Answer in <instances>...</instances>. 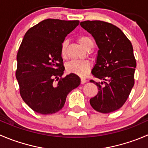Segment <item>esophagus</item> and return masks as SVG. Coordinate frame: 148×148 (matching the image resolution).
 <instances>
[{
  "label": "esophagus",
  "instance_id": "34e87169",
  "mask_svg": "<svg viewBox=\"0 0 148 148\" xmlns=\"http://www.w3.org/2000/svg\"><path fill=\"white\" fill-rule=\"evenodd\" d=\"M87 82V80L85 79H83V78L81 79V84H84V83H86V82Z\"/></svg>",
  "mask_w": 148,
  "mask_h": 148
}]
</instances>
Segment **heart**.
I'll list each match as a JSON object with an SVG mask.
<instances>
[{"mask_svg": "<svg viewBox=\"0 0 148 148\" xmlns=\"http://www.w3.org/2000/svg\"><path fill=\"white\" fill-rule=\"evenodd\" d=\"M77 41L84 49L90 50L93 47V41L91 38L87 35L79 36L77 38ZM68 42L64 40L61 46V55L63 58L66 56V50ZM90 69V62L87 60H74L70 61L66 65V69L69 72L73 73L77 75L83 76L86 75L89 72Z\"/></svg>", "mask_w": 148, "mask_h": 148, "instance_id": "1", "label": "heart"}]
</instances>
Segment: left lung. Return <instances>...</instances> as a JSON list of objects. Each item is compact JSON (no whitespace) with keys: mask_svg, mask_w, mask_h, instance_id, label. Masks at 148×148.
<instances>
[{"mask_svg":"<svg viewBox=\"0 0 148 148\" xmlns=\"http://www.w3.org/2000/svg\"><path fill=\"white\" fill-rule=\"evenodd\" d=\"M82 28L92 35L99 50L92 74L103 80L96 82L98 92L90 100L103 114L118 110L125 103L134 84L136 63L130 40L119 27L103 21H84Z\"/></svg>","mask_w":148,"mask_h":148,"instance_id":"left-lung-1","label":"left lung"}]
</instances>
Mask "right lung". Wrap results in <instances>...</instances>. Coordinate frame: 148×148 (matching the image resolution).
Here are the masks:
<instances>
[{"mask_svg":"<svg viewBox=\"0 0 148 148\" xmlns=\"http://www.w3.org/2000/svg\"><path fill=\"white\" fill-rule=\"evenodd\" d=\"M79 23L48 18L31 27L23 38L16 77L21 98L35 112L47 115L59 111L67 95L80 84L75 74L62 77L65 68L61 55V44Z\"/></svg>","mask_w":148,"mask_h":148,"instance_id":"1","label":"right lung"}]
</instances>
